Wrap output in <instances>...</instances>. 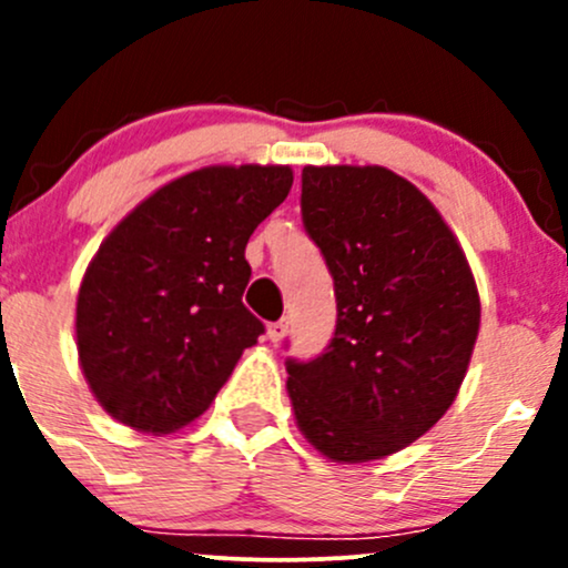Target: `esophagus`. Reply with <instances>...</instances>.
Segmentation results:
<instances>
[{
	"mask_svg": "<svg viewBox=\"0 0 568 568\" xmlns=\"http://www.w3.org/2000/svg\"><path fill=\"white\" fill-rule=\"evenodd\" d=\"M285 331H288V321H277L266 325V336H270L272 342H280V338L285 336Z\"/></svg>",
	"mask_w": 568,
	"mask_h": 568,
	"instance_id": "obj_1",
	"label": "esophagus"
}]
</instances>
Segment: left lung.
<instances>
[{
	"label": "left lung",
	"mask_w": 568,
	"mask_h": 568,
	"mask_svg": "<svg viewBox=\"0 0 568 568\" xmlns=\"http://www.w3.org/2000/svg\"><path fill=\"white\" fill-rule=\"evenodd\" d=\"M302 221L334 277L336 331L317 357L285 361L296 425L334 462L400 452L467 374L470 264L433 202L379 165L304 168Z\"/></svg>",
	"instance_id": "obj_1"
}]
</instances>
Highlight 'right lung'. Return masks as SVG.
Returning a JSON list of instances; mask_svg holds the SVG:
<instances>
[{"label": "right lung", "instance_id": "1", "mask_svg": "<svg viewBox=\"0 0 568 568\" xmlns=\"http://www.w3.org/2000/svg\"><path fill=\"white\" fill-rule=\"evenodd\" d=\"M285 165H216L171 181L98 247L77 296V349L90 389L122 425H189L264 323L243 304L245 245L288 197Z\"/></svg>", "mask_w": 568, "mask_h": 568}]
</instances>
